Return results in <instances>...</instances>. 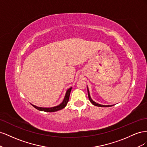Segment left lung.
<instances>
[{
	"label": "left lung",
	"instance_id": "8db88e82",
	"mask_svg": "<svg viewBox=\"0 0 147 147\" xmlns=\"http://www.w3.org/2000/svg\"><path fill=\"white\" fill-rule=\"evenodd\" d=\"M88 88V97H89V99H90V101L91 102V103L94 105H95V106H97V107H110V106H112V105H101V104H97V103H96V102H94V101H93L92 100V99H91V96H90V91H89V90H88V88Z\"/></svg>",
	"mask_w": 147,
	"mask_h": 147
}]
</instances>
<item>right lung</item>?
<instances>
[{
  "label": "right lung",
  "instance_id": "right-lung-1",
  "mask_svg": "<svg viewBox=\"0 0 147 147\" xmlns=\"http://www.w3.org/2000/svg\"><path fill=\"white\" fill-rule=\"evenodd\" d=\"M71 90H72V87L70 88L69 89H68L67 90L63 101L62 102V103L60 104L59 105L53 107H50V108L39 107H37V106H35L32 104V105L34 107H35V109L40 110V111H43V112H56V111L60 110L61 109H64L67 105V102H69V99Z\"/></svg>",
  "mask_w": 147,
  "mask_h": 147
}]
</instances>
